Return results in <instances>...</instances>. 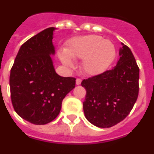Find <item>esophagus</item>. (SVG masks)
I'll use <instances>...</instances> for the list:
<instances>
[{
  "mask_svg": "<svg viewBox=\"0 0 154 154\" xmlns=\"http://www.w3.org/2000/svg\"><path fill=\"white\" fill-rule=\"evenodd\" d=\"M81 84V80L79 79V78H77V79L76 80V85H80Z\"/></svg>",
  "mask_w": 154,
  "mask_h": 154,
  "instance_id": "obj_1",
  "label": "esophagus"
}]
</instances>
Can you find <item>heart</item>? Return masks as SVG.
Segmentation results:
<instances>
[{"mask_svg": "<svg viewBox=\"0 0 154 154\" xmlns=\"http://www.w3.org/2000/svg\"><path fill=\"white\" fill-rule=\"evenodd\" d=\"M116 55L117 49L112 41L92 34L71 40L65 51L59 52V59L67 68L74 66L73 60L83 59L82 70L88 75L96 76L109 68Z\"/></svg>", "mask_w": 154, "mask_h": 154, "instance_id": "1", "label": "heart"}]
</instances>
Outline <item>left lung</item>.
<instances>
[{
  "label": "left lung",
  "mask_w": 154,
  "mask_h": 154,
  "mask_svg": "<svg viewBox=\"0 0 154 154\" xmlns=\"http://www.w3.org/2000/svg\"><path fill=\"white\" fill-rule=\"evenodd\" d=\"M121 45L116 66L81 82L87 91L85 116L96 127L110 128L123 121L138 98L139 68L131 49Z\"/></svg>",
  "instance_id": "left-lung-1"
}]
</instances>
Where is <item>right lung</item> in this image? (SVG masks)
I'll use <instances>...</instances> for the list:
<instances>
[{
	"label": "right lung",
	"mask_w": 154,
	"mask_h": 154,
	"mask_svg": "<svg viewBox=\"0 0 154 154\" xmlns=\"http://www.w3.org/2000/svg\"><path fill=\"white\" fill-rule=\"evenodd\" d=\"M55 27L33 36L19 48L10 73V91L14 109L34 125H46L56 118L62 102L75 88L76 79L56 73L51 55Z\"/></svg>",
	"instance_id": "obj_1"
}]
</instances>
